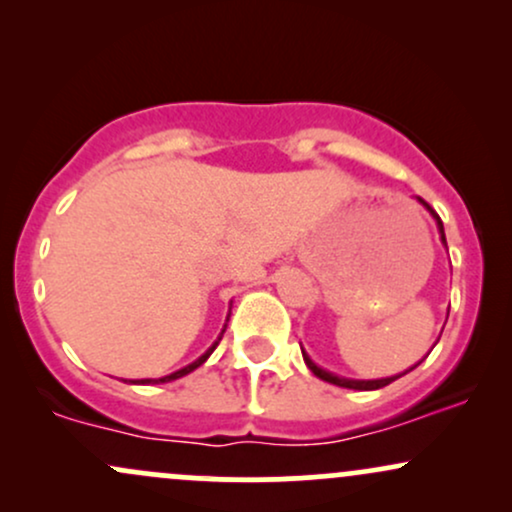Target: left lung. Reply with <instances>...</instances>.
Instances as JSON below:
<instances>
[{"mask_svg":"<svg viewBox=\"0 0 512 512\" xmlns=\"http://www.w3.org/2000/svg\"><path fill=\"white\" fill-rule=\"evenodd\" d=\"M421 204H424V207L431 211L433 216H436V221H438V228H440V238H443V243H445V233H443V221H440V216L436 214V211H433L431 207H428V204L424 202V199H421ZM303 361H305V366H308L310 370H313V375H317V378L320 380H325V383H332V385H339V387H349V390H380V387H385V385H390L392 380H397L399 375H395V378H383V380H346V378H337V375H332V373H327V370H322V368H317L313 361H310L308 356L303 354ZM421 363V361H419ZM419 363H416V366H419ZM414 366V368H416ZM414 368H409V370H414ZM404 375V373H402Z\"/></svg>","mask_w":512,"mask_h":512,"instance_id":"8db88e82","label":"left lung"}]
</instances>
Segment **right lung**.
Returning <instances> with one entry per match:
<instances>
[{"instance_id":"right-lung-1","label":"right lung","mask_w":512,"mask_h":512,"mask_svg":"<svg viewBox=\"0 0 512 512\" xmlns=\"http://www.w3.org/2000/svg\"><path fill=\"white\" fill-rule=\"evenodd\" d=\"M223 332H226V330H223ZM223 332H221V337H223ZM221 337H219V342H221ZM219 342H216L214 346H211V349L207 351V354H204V356H199L195 363H190V366H185V368L175 370V373H170V375H166V378H158V380H137V383H142V385H149V383H170V380H178V378H182V375L192 373V370H195V368H199V366H202V363H204V361H207V358L211 356V351H214V349H216V346H219Z\"/></svg>"}]
</instances>
